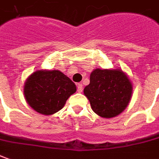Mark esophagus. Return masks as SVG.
Segmentation results:
<instances>
[{
	"instance_id": "obj_1",
	"label": "esophagus",
	"mask_w": 159,
	"mask_h": 159,
	"mask_svg": "<svg viewBox=\"0 0 159 159\" xmlns=\"http://www.w3.org/2000/svg\"><path fill=\"white\" fill-rule=\"evenodd\" d=\"M76 86H77V91L81 93L82 91H83V84H76Z\"/></svg>"
}]
</instances>
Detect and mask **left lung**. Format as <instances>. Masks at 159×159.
I'll return each instance as SVG.
<instances>
[{"label":"left lung","mask_w":159,"mask_h":159,"mask_svg":"<svg viewBox=\"0 0 159 159\" xmlns=\"http://www.w3.org/2000/svg\"><path fill=\"white\" fill-rule=\"evenodd\" d=\"M93 111L104 118H111L122 113L128 106L132 84L121 70H94L89 84L84 89Z\"/></svg>","instance_id":"8db88e82"}]
</instances>
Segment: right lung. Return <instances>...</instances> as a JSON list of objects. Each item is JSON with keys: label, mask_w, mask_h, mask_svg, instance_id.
Masks as SVG:
<instances>
[{"label": "right lung", "mask_w": 159, "mask_h": 159, "mask_svg": "<svg viewBox=\"0 0 159 159\" xmlns=\"http://www.w3.org/2000/svg\"><path fill=\"white\" fill-rule=\"evenodd\" d=\"M76 91L75 84L59 70L34 71L26 80L23 93L30 106L38 113L52 115L61 110Z\"/></svg>", "instance_id": "1"}]
</instances>
